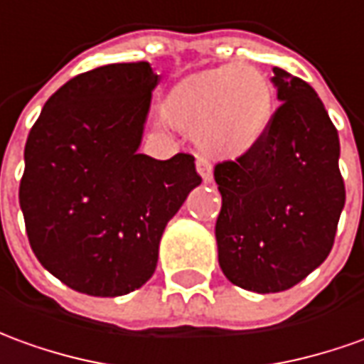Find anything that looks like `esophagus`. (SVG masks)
I'll return each instance as SVG.
<instances>
[{
	"label": "esophagus",
	"mask_w": 364,
	"mask_h": 364,
	"mask_svg": "<svg viewBox=\"0 0 364 364\" xmlns=\"http://www.w3.org/2000/svg\"><path fill=\"white\" fill-rule=\"evenodd\" d=\"M197 171L200 173V177H203V181L205 183H210L213 181V171H210V161H208L207 157L205 156H197Z\"/></svg>",
	"instance_id": "obj_1"
}]
</instances>
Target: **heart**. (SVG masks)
Here are the masks:
<instances>
[{"instance_id":"1","label":"heart","mask_w":364,"mask_h":364,"mask_svg":"<svg viewBox=\"0 0 364 364\" xmlns=\"http://www.w3.org/2000/svg\"><path fill=\"white\" fill-rule=\"evenodd\" d=\"M272 112L270 80L244 63L187 76L161 104L167 124L195 136L217 156H238L252 149L270 128Z\"/></svg>"}]
</instances>
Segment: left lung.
I'll list each match as a JSON object with an SVG mask.
<instances>
[{
  "label": "left lung",
  "instance_id": "left-lung-1",
  "mask_svg": "<svg viewBox=\"0 0 364 364\" xmlns=\"http://www.w3.org/2000/svg\"><path fill=\"white\" fill-rule=\"evenodd\" d=\"M279 106L266 136L215 165L218 264L238 288H294L329 256L345 207L339 136L306 80L274 68Z\"/></svg>",
  "mask_w": 364,
  "mask_h": 364
}]
</instances>
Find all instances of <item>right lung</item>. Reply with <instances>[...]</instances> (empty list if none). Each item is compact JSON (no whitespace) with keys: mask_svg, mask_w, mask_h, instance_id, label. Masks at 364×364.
<instances>
[{"mask_svg":"<svg viewBox=\"0 0 364 364\" xmlns=\"http://www.w3.org/2000/svg\"><path fill=\"white\" fill-rule=\"evenodd\" d=\"M157 82L146 60L75 76L45 102L25 144L19 205L29 244L86 296L141 288L165 225L200 183L191 154L159 161L138 151Z\"/></svg>","mask_w":364,"mask_h":364,"instance_id":"add662e5","label":"right lung"}]
</instances>
